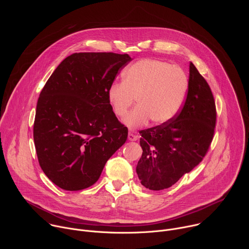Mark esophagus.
Listing matches in <instances>:
<instances>
[{"instance_id":"1","label":"esophagus","mask_w":249,"mask_h":249,"mask_svg":"<svg viewBox=\"0 0 249 249\" xmlns=\"http://www.w3.org/2000/svg\"><path fill=\"white\" fill-rule=\"evenodd\" d=\"M138 136L137 135H134V134H132V133H129L128 134V140L129 141H137L138 140Z\"/></svg>"}]
</instances>
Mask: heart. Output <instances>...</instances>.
I'll list each match as a JSON object with an SVG mask.
<instances>
[{
	"mask_svg": "<svg viewBox=\"0 0 249 249\" xmlns=\"http://www.w3.org/2000/svg\"><path fill=\"white\" fill-rule=\"evenodd\" d=\"M123 82L112 83L106 98L118 117L126 115L135 98L138 106L124 119L129 129L145 126L151 119L160 125L171 120L185 100L189 81L184 70L159 59H142L122 72Z\"/></svg>",
	"mask_w": 249,
	"mask_h": 249,
	"instance_id": "b5f03b06",
	"label": "heart"
}]
</instances>
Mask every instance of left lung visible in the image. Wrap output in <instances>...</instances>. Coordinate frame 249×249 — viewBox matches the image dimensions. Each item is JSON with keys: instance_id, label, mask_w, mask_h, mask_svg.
<instances>
[{"instance_id": "8db88e82", "label": "left lung", "mask_w": 249, "mask_h": 249, "mask_svg": "<svg viewBox=\"0 0 249 249\" xmlns=\"http://www.w3.org/2000/svg\"><path fill=\"white\" fill-rule=\"evenodd\" d=\"M216 116L211 89L191 62L181 111L161 125L140 131L143 154L136 170L142 185L155 191L166 189L197 166L211 145Z\"/></svg>"}]
</instances>
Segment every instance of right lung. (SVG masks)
I'll use <instances>...</instances> for the list:
<instances>
[{"label":"right lung","mask_w":249,"mask_h":249,"mask_svg":"<svg viewBox=\"0 0 249 249\" xmlns=\"http://www.w3.org/2000/svg\"><path fill=\"white\" fill-rule=\"evenodd\" d=\"M128 54L75 53L61 62L40 92L33 126L39 164L58 187L94 184L127 140L106 92Z\"/></svg>","instance_id":"right-lung-1"}]
</instances>
